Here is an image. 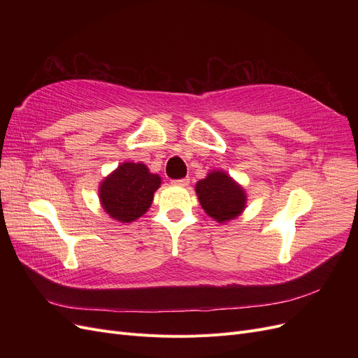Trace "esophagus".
<instances>
[{"mask_svg":"<svg viewBox=\"0 0 358 358\" xmlns=\"http://www.w3.org/2000/svg\"><path fill=\"white\" fill-rule=\"evenodd\" d=\"M173 183V185H175V187H188L189 185V179L188 178H182V179H178V180H173L171 182Z\"/></svg>","mask_w":358,"mask_h":358,"instance_id":"esophagus-1","label":"esophagus"}]
</instances>
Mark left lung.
Returning a JSON list of instances; mask_svg holds the SVG:
<instances>
[{"instance_id":"obj_1","label":"left lung","mask_w":358,"mask_h":358,"mask_svg":"<svg viewBox=\"0 0 358 358\" xmlns=\"http://www.w3.org/2000/svg\"><path fill=\"white\" fill-rule=\"evenodd\" d=\"M196 192L204 212L221 224L237 218L246 208L245 189L222 170L199 180Z\"/></svg>"}]
</instances>
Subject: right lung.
<instances>
[{
    "label": "right lung",
    "instance_id": "add662e5",
    "mask_svg": "<svg viewBox=\"0 0 358 358\" xmlns=\"http://www.w3.org/2000/svg\"><path fill=\"white\" fill-rule=\"evenodd\" d=\"M161 178L142 162H122L101 183L99 196L103 209L119 222H133L148 212Z\"/></svg>",
    "mask_w": 358,
    "mask_h": 358
}]
</instances>
